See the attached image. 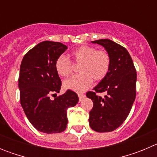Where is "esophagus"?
<instances>
[{"mask_svg": "<svg viewBox=\"0 0 157 157\" xmlns=\"http://www.w3.org/2000/svg\"><path fill=\"white\" fill-rule=\"evenodd\" d=\"M78 98H79V101H82V100L86 97L85 94H78Z\"/></svg>", "mask_w": 157, "mask_h": 157, "instance_id": "esophagus-1", "label": "esophagus"}]
</instances>
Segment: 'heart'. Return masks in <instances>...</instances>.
I'll return each mask as SVG.
<instances>
[{
    "label": "heart",
    "instance_id": "obj_1",
    "mask_svg": "<svg viewBox=\"0 0 157 157\" xmlns=\"http://www.w3.org/2000/svg\"><path fill=\"white\" fill-rule=\"evenodd\" d=\"M72 61L79 64V75L69 78L63 82L66 90L83 92L92 86L93 80L101 81L108 75L111 66V57L105 50H97L90 45H82L71 53ZM56 72L62 77H67L72 72L73 64L71 59L60 55L55 62Z\"/></svg>",
    "mask_w": 157,
    "mask_h": 157
}]
</instances>
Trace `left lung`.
<instances>
[{
	"label": "left lung",
	"instance_id": "8db88e82",
	"mask_svg": "<svg viewBox=\"0 0 157 157\" xmlns=\"http://www.w3.org/2000/svg\"><path fill=\"white\" fill-rule=\"evenodd\" d=\"M105 47L111 57L106 77L94 91L86 93L94 106L90 112V126L97 132H110L125 121L136 98L137 72L132 58L124 47L109 39L93 41ZM105 92V97L98 93Z\"/></svg>",
	"mask_w": 157,
	"mask_h": 157
}]
</instances>
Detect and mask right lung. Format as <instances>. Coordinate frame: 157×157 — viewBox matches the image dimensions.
<instances>
[{
    "label": "right lung",
    "instance_id": "right-lung-1",
    "mask_svg": "<svg viewBox=\"0 0 157 157\" xmlns=\"http://www.w3.org/2000/svg\"><path fill=\"white\" fill-rule=\"evenodd\" d=\"M67 48L60 42L42 41L25 54L20 65L21 106L34 128L46 134L65 130L67 111L78 102L77 94L70 90L56 97L60 90L61 80L55 68V62ZM50 95L54 97L53 100Z\"/></svg>",
    "mask_w": 157,
    "mask_h": 157
}]
</instances>
